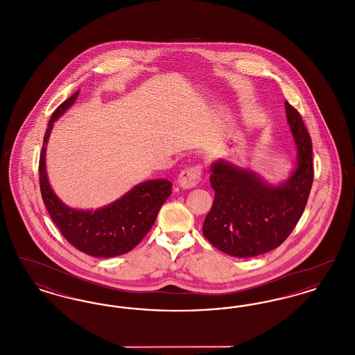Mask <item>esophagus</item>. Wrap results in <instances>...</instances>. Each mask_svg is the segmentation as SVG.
Listing matches in <instances>:
<instances>
[{
    "label": "esophagus",
    "instance_id": "esophagus-1",
    "mask_svg": "<svg viewBox=\"0 0 355 355\" xmlns=\"http://www.w3.org/2000/svg\"><path fill=\"white\" fill-rule=\"evenodd\" d=\"M201 173H202V166H191L187 169L182 170L178 175V185L182 189H190L194 186L198 185L201 180Z\"/></svg>",
    "mask_w": 355,
    "mask_h": 355
}]
</instances>
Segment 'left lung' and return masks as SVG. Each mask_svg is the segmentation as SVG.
<instances>
[{
	"label": "left lung",
	"instance_id": "8db88e82",
	"mask_svg": "<svg viewBox=\"0 0 355 355\" xmlns=\"http://www.w3.org/2000/svg\"><path fill=\"white\" fill-rule=\"evenodd\" d=\"M297 146V166L288 180L271 185L255 171L225 159L210 166L214 202L203 222L206 239L220 252L249 258L278 248L298 223L313 185V145L300 113L285 102Z\"/></svg>",
	"mask_w": 355,
	"mask_h": 355
}]
</instances>
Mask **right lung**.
<instances>
[{
	"mask_svg": "<svg viewBox=\"0 0 355 355\" xmlns=\"http://www.w3.org/2000/svg\"><path fill=\"white\" fill-rule=\"evenodd\" d=\"M76 92L51 114L40 155V189L44 203L53 222L62 236L80 252L110 258L133 250L149 233L157 214L171 194L168 180H150L130 189L114 202L97 210H78L69 207L53 191L46 175V145L54 121L60 119L78 97Z\"/></svg>",
	"mask_w": 355,
	"mask_h": 355,
	"instance_id": "add662e5",
	"label": "right lung"
}]
</instances>
